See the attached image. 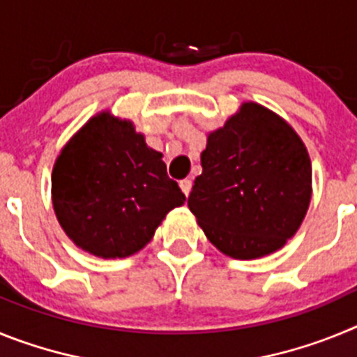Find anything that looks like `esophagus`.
<instances>
[{"instance_id": "obj_1", "label": "esophagus", "mask_w": 357, "mask_h": 357, "mask_svg": "<svg viewBox=\"0 0 357 357\" xmlns=\"http://www.w3.org/2000/svg\"><path fill=\"white\" fill-rule=\"evenodd\" d=\"M178 184H181L182 193H184L185 197H188V195L191 193V185H193V182L189 181V178H184V181H181V182H178Z\"/></svg>"}]
</instances>
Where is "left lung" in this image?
<instances>
[{
  "label": "left lung",
  "instance_id": "8db88e82",
  "mask_svg": "<svg viewBox=\"0 0 357 357\" xmlns=\"http://www.w3.org/2000/svg\"><path fill=\"white\" fill-rule=\"evenodd\" d=\"M200 160L188 206L218 250L255 259L298 230L311 200V160L284 119L243 103L209 134Z\"/></svg>",
  "mask_w": 357,
  "mask_h": 357
}]
</instances>
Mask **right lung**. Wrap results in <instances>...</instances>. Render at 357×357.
<instances>
[{
  "label": "right lung",
  "instance_id": "obj_1",
  "mask_svg": "<svg viewBox=\"0 0 357 357\" xmlns=\"http://www.w3.org/2000/svg\"><path fill=\"white\" fill-rule=\"evenodd\" d=\"M53 209L82 250L110 259L135 254L185 195L130 121L107 112L78 132L56 159Z\"/></svg>",
  "mask_w": 357,
  "mask_h": 357
}]
</instances>
